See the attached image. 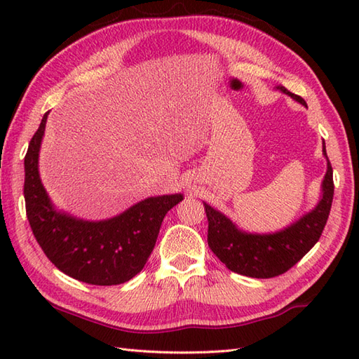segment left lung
Returning <instances> with one entry per match:
<instances>
[{
	"label": "left lung",
	"mask_w": 359,
	"mask_h": 359,
	"mask_svg": "<svg viewBox=\"0 0 359 359\" xmlns=\"http://www.w3.org/2000/svg\"><path fill=\"white\" fill-rule=\"evenodd\" d=\"M276 89L294 102L307 106L304 98L292 94L284 86L279 85ZM323 156L327 160V171L318 203L282 230L270 233L242 230L222 211L203 202L208 217V245L228 270L250 278L279 276L299 262L319 241L333 201V170L327 158L325 143H323Z\"/></svg>",
	"instance_id": "obj_1"
}]
</instances>
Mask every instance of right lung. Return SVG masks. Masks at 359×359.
Segmentation results:
<instances>
[{
	"mask_svg": "<svg viewBox=\"0 0 359 359\" xmlns=\"http://www.w3.org/2000/svg\"><path fill=\"white\" fill-rule=\"evenodd\" d=\"M46 112L25 157V201L30 228L49 261L67 276L93 285H118L147 264L168 211L184 194L147 197L120 215L88 220L58 210L40 177Z\"/></svg>",
	"mask_w": 359,
	"mask_h": 359,
	"instance_id": "add662e5",
	"label": "right lung"
}]
</instances>
